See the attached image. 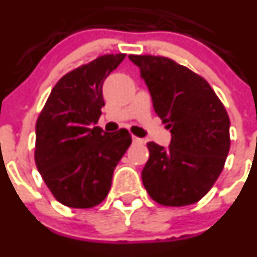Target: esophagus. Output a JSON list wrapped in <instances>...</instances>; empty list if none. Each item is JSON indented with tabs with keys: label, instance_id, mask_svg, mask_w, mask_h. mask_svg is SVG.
I'll use <instances>...</instances> for the list:
<instances>
[{
	"label": "esophagus",
	"instance_id": "obj_1",
	"mask_svg": "<svg viewBox=\"0 0 257 257\" xmlns=\"http://www.w3.org/2000/svg\"><path fill=\"white\" fill-rule=\"evenodd\" d=\"M132 142H134V144H137V145H142L144 144V140L139 139V137H136V136H132Z\"/></svg>",
	"mask_w": 257,
	"mask_h": 257
}]
</instances>
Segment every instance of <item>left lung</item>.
I'll list each match as a JSON object with an SVG mask.
<instances>
[{
  "label": "left lung",
  "mask_w": 257,
  "mask_h": 257,
  "mask_svg": "<svg viewBox=\"0 0 257 257\" xmlns=\"http://www.w3.org/2000/svg\"><path fill=\"white\" fill-rule=\"evenodd\" d=\"M157 116L172 135L167 150L149 142L142 182L164 206L200 201L220 176L230 150V118L204 77L164 56L130 55Z\"/></svg>",
  "instance_id": "1"
}]
</instances>
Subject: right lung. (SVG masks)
<instances>
[{
    "label": "right lung",
    "instance_id": "add662e5",
    "mask_svg": "<svg viewBox=\"0 0 257 257\" xmlns=\"http://www.w3.org/2000/svg\"><path fill=\"white\" fill-rule=\"evenodd\" d=\"M125 53H110L70 71L51 91L36 122L35 161L51 194L72 209H91L107 196L113 170L131 145L121 128L95 126L105 106L102 85Z\"/></svg>",
    "mask_w": 257,
    "mask_h": 257
}]
</instances>
